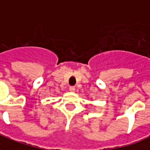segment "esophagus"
<instances>
[{"instance_id":"obj_1","label":"esophagus","mask_w":150,"mask_h":150,"mask_svg":"<svg viewBox=\"0 0 150 150\" xmlns=\"http://www.w3.org/2000/svg\"><path fill=\"white\" fill-rule=\"evenodd\" d=\"M69 90H70L71 92H75V88L74 87V86H70V87H69Z\"/></svg>"}]
</instances>
